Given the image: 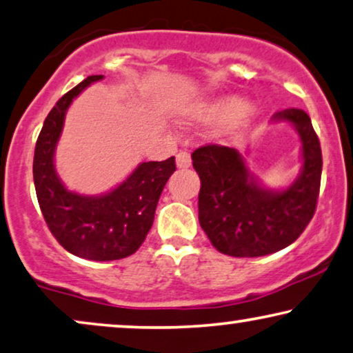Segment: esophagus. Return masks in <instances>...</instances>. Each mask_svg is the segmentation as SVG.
Listing matches in <instances>:
<instances>
[{"mask_svg": "<svg viewBox=\"0 0 353 353\" xmlns=\"http://www.w3.org/2000/svg\"><path fill=\"white\" fill-rule=\"evenodd\" d=\"M176 165H177L179 170H187V168L192 165L190 153H188V152L177 153V157H176Z\"/></svg>", "mask_w": 353, "mask_h": 353, "instance_id": "esophagus-1", "label": "esophagus"}]
</instances>
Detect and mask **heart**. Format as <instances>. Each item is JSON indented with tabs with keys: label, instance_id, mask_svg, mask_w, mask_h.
<instances>
[{
	"label": "heart",
	"instance_id": "b5f03b06",
	"mask_svg": "<svg viewBox=\"0 0 353 353\" xmlns=\"http://www.w3.org/2000/svg\"><path fill=\"white\" fill-rule=\"evenodd\" d=\"M252 110L238 97H222L210 102H198L185 112V120L201 125L224 123L228 132L236 131L251 120Z\"/></svg>",
	"mask_w": 353,
	"mask_h": 353
}]
</instances>
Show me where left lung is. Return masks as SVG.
Masks as SVG:
<instances>
[{"mask_svg":"<svg viewBox=\"0 0 353 353\" xmlns=\"http://www.w3.org/2000/svg\"><path fill=\"white\" fill-rule=\"evenodd\" d=\"M272 120L294 126L302 143L301 174L281 190L262 185L235 148L212 143L192 153L201 181L198 219L222 254H272L296 241L314 217L323 160L310 118L299 108H286Z\"/></svg>","mask_w":353,"mask_h":353,"instance_id":"obj_1","label":"left lung"}]
</instances>
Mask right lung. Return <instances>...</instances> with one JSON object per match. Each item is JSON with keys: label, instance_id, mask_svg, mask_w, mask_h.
I'll return each mask as SVG.
<instances>
[{"label": "right lung", "instance_id": "right-lung-1", "mask_svg": "<svg viewBox=\"0 0 353 353\" xmlns=\"http://www.w3.org/2000/svg\"><path fill=\"white\" fill-rule=\"evenodd\" d=\"M103 75L83 79L59 99L44 120L33 158V181L43 217L68 252L88 261H117L136 252L152 228L168 179L176 171L174 157L141 163L126 181L97 196L72 192L54 166L65 113L73 99Z\"/></svg>", "mask_w": 353, "mask_h": 353}]
</instances>
